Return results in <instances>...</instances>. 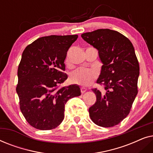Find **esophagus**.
Returning a JSON list of instances; mask_svg holds the SVG:
<instances>
[{
  "instance_id": "obj_1",
  "label": "esophagus",
  "mask_w": 153,
  "mask_h": 153,
  "mask_svg": "<svg viewBox=\"0 0 153 153\" xmlns=\"http://www.w3.org/2000/svg\"><path fill=\"white\" fill-rule=\"evenodd\" d=\"M86 91H87V89L85 88V87H81V93H85V92H86Z\"/></svg>"
}]
</instances>
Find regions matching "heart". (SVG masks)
I'll return each instance as SVG.
<instances>
[{
  "mask_svg": "<svg viewBox=\"0 0 153 153\" xmlns=\"http://www.w3.org/2000/svg\"><path fill=\"white\" fill-rule=\"evenodd\" d=\"M97 73L95 70L80 68L74 71L70 75V81L83 86L89 85L97 78Z\"/></svg>",
  "mask_w": 153,
  "mask_h": 153,
  "instance_id": "1",
  "label": "heart"
}]
</instances>
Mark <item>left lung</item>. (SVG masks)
Masks as SVG:
<instances>
[{
    "instance_id": "8db88e82",
    "label": "left lung",
    "mask_w": 153,
    "mask_h": 153,
    "mask_svg": "<svg viewBox=\"0 0 153 153\" xmlns=\"http://www.w3.org/2000/svg\"><path fill=\"white\" fill-rule=\"evenodd\" d=\"M81 37L98 50L103 64L97 83L105 85V93L92 89L96 102L89 108L95 124L103 127L118 125L129 114L138 93L139 64L130 40L118 31L98 29Z\"/></svg>"
}]
</instances>
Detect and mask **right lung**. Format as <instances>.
<instances>
[{
    "label": "right lung",
    "mask_w": 153,
    "mask_h": 153,
    "mask_svg": "<svg viewBox=\"0 0 153 153\" xmlns=\"http://www.w3.org/2000/svg\"><path fill=\"white\" fill-rule=\"evenodd\" d=\"M77 35L42 37L26 47L18 68L16 93L29 124L40 130L58 127L69 100L81 95L78 85L58 88L68 79L65 60Z\"/></svg>",
    "instance_id": "obj_1"
}]
</instances>
